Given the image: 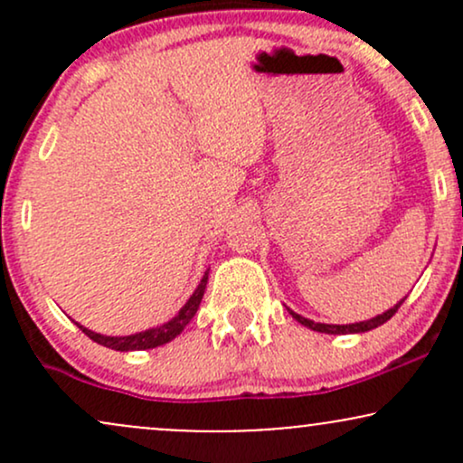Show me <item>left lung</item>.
I'll return each mask as SVG.
<instances>
[{
    "instance_id": "1",
    "label": "left lung",
    "mask_w": 463,
    "mask_h": 463,
    "mask_svg": "<svg viewBox=\"0 0 463 463\" xmlns=\"http://www.w3.org/2000/svg\"><path fill=\"white\" fill-rule=\"evenodd\" d=\"M402 302H405V298L398 302V305L392 307V309H387L385 313H381V316L372 317V320H365V322H354V324H322V322L307 320V317L298 316V313H294L291 309H287V311L291 313V317H294V320H298L302 326L311 328V331L328 333V335H346V333H365V331H372V328L381 326V324H385L392 316H394V313L398 311V307H401Z\"/></svg>"
}]
</instances>
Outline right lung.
<instances>
[{
  "label": "right lung",
  "instance_id": "obj_1",
  "mask_svg": "<svg viewBox=\"0 0 463 463\" xmlns=\"http://www.w3.org/2000/svg\"><path fill=\"white\" fill-rule=\"evenodd\" d=\"M206 280H209V269H206L204 276H202L200 285L195 287V291L191 294V298L184 302V307L178 311V316H174L172 320L161 324V326H156V328H147V331L126 335V337H110V335L93 333V331H89L87 326H82V324H78V322L76 324H78L80 331L87 335V337H91L93 342L102 344V346H106V348L121 350V353H128V350H147V348L163 346V344L172 342L174 337H178V335L184 331V326L191 322V317L195 316V311H198V307L202 302V296H204Z\"/></svg>",
  "mask_w": 463,
  "mask_h": 463
}]
</instances>
